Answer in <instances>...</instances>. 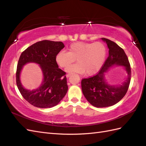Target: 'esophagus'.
<instances>
[{"instance_id":"1","label":"esophagus","mask_w":146,"mask_h":146,"mask_svg":"<svg viewBox=\"0 0 146 146\" xmlns=\"http://www.w3.org/2000/svg\"><path fill=\"white\" fill-rule=\"evenodd\" d=\"M70 75H71V74H66V77H67V78H68V77H70Z\"/></svg>"}]
</instances>
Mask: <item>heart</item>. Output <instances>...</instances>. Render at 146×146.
<instances>
[{
	"label": "heart",
	"mask_w": 146,
	"mask_h": 146,
	"mask_svg": "<svg viewBox=\"0 0 146 146\" xmlns=\"http://www.w3.org/2000/svg\"><path fill=\"white\" fill-rule=\"evenodd\" d=\"M107 56V48L101 42H76L71 44L68 52L60 51L55 56V61L60 68L68 67L75 61L77 63L66 68L68 72L85 73L92 76L102 68Z\"/></svg>",
	"instance_id": "heart-1"
}]
</instances>
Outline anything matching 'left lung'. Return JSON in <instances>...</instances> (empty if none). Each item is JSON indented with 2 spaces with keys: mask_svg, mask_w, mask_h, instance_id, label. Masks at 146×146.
Wrapping results in <instances>:
<instances>
[{
  "mask_svg": "<svg viewBox=\"0 0 146 146\" xmlns=\"http://www.w3.org/2000/svg\"><path fill=\"white\" fill-rule=\"evenodd\" d=\"M107 43L109 55L102 68L96 76L82 80V90L86 100L98 108L108 107L120 101L129 88L131 79L130 65L125 53L116 43L108 39L102 38ZM123 66L126 73L125 81L120 85H110L105 74L113 66Z\"/></svg>",
  "mask_w": 146,
  "mask_h": 146,
  "instance_id": "1",
  "label": "left lung"
}]
</instances>
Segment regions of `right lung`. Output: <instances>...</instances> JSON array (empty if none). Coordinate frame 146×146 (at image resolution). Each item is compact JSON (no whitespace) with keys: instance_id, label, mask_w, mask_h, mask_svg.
Instances as JSON below:
<instances>
[{"instance_id":"1","label":"right lung","mask_w":146,"mask_h":146,"mask_svg":"<svg viewBox=\"0 0 146 146\" xmlns=\"http://www.w3.org/2000/svg\"><path fill=\"white\" fill-rule=\"evenodd\" d=\"M64 47L60 41L43 40L33 44L22 53L16 70V84L23 98L35 107L52 108L59 104L67 93L66 72L58 68L55 56ZM29 62L39 64L43 76L37 89L27 90L21 85L20 76L23 66Z\"/></svg>"}]
</instances>
